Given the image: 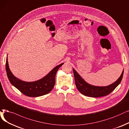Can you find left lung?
<instances>
[{"label": "left lung", "mask_w": 129, "mask_h": 129, "mask_svg": "<svg viewBox=\"0 0 129 129\" xmlns=\"http://www.w3.org/2000/svg\"><path fill=\"white\" fill-rule=\"evenodd\" d=\"M74 75L75 77V84L77 89L82 94L91 97H100L106 96L115 89L116 87L120 84L123 75V71L118 79L107 86L100 87L91 85L86 82L78 73L74 69Z\"/></svg>", "instance_id": "8db88e82"}]
</instances>
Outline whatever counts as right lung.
I'll return each instance as SVG.
<instances>
[{
    "instance_id": "obj_1",
    "label": "right lung",
    "mask_w": 129,
    "mask_h": 129,
    "mask_svg": "<svg viewBox=\"0 0 129 129\" xmlns=\"http://www.w3.org/2000/svg\"><path fill=\"white\" fill-rule=\"evenodd\" d=\"M61 63L56 66L43 78L33 82H26L15 77L11 71L8 66L7 57L6 62V70L9 81L24 95L29 97H39L48 94L53 88L56 72Z\"/></svg>"
}]
</instances>
